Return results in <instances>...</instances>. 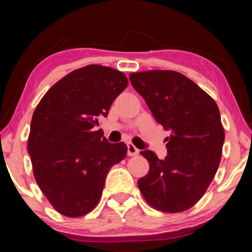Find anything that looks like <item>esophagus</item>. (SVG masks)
<instances>
[{"mask_svg": "<svg viewBox=\"0 0 252 252\" xmlns=\"http://www.w3.org/2000/svg\"><path fill=\"white\" fill-rule=\"evenodd\" d=\"M138 155H139V149L135 148L132 143L127 144V156L134 157V156H138Z\"/></svg>", "mask_w": 252, "mask_h": 252, "instance_id": "obj_1", "label": "esophagus"}]
</instances>
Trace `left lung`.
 I'll return each mask as SVG.
<instances>
[{"label": "left lung", "instance_id": "obj_1", "mask_svg": "<svg viewBox=\"0 0 252 252\" xmlns=\"http://www.w3.org/2000/svg\"><path fill=\"white\" fill-rule=\"evenodd\" d=\"M156 121L171 130L168 156L141 151L150 169L139 179L143 198L157 210L186 211L206 193L218 170L224 130L216 101L186 75L152 70L130 74Z\"/></svg>", "mask_w": 252, "mask_h": 252}]
</instances>
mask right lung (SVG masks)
Masks as SVG:
<instances>
[{"mask_svg": "<svg viewBox=\"0 0 252 252\" xmlns=\"http://www.w3.org/2000/svg\"><path fill=\"white\" fill-rule=\"evenodd\" d=\"M126 87L122 72L87 65L58 81L34 110L28 140L33 174L61 215L76 218L93 210L109 170L126 158V144L108 142L95 126Z\"/></svg>", "mask_w": 252, "mask_h": 252, "instance_id": "1", "label": "right lung"}]
</instances>
